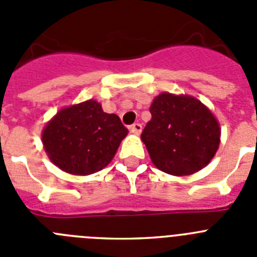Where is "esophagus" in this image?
<instances>
[{
  "label": "esophagus",
  "instance_id": "34e87169",
  "mask_svg": "<svg viewBox=\"0 0 257 257\" xmlns=\"http://www.w3.org/2000/svg\"><path fill=\"white\" fill-rule=\"evenodd\" d=\"M142 130H143V126L140 123H134L133 126H130V131L133 134H135V135H140Z\"/></svg>",
  "mask_w": 257,
  "mask_h": 257
}]
</instances>
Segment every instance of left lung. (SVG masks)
<instances>
[{
  "mask_svg": "<svg viewBox=\"0 0 257 257\" xmlns=\"http://www.w3.org/2000/svg\"><path fill=\"white\" fill-rule=\"evenodd\" d=\"M142 134L153 165L174 176L198 172L219 149L221 130L210 109L190 95L162 92L151 105Z\"/></svg>",
  "mask_w": 257,
  "mask_h": 257,
  "instance_id": "obj_1",
  "label": "left lung"
}]
</instances>
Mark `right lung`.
<instances>
[{
    "instance_id": "1",
    "label": "right lung",
    "mask_w": 257,
    "mask_h": 257,
    "mask_svg": "<svg viewBox=\"0 0 257 257\" xmlns=\"http://www.w3.org/2000/svg\"><path fill=\"white\" fill-rule=\"evenodd\" d=\"M128 134L117 114L94 99L61 108L42 130V144L56 167L77 176L105 169Z\"/></svg>"
}]
</instances>
